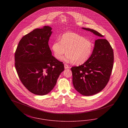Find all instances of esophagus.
I'll return each mask as SVG.
<instances>
[{"instance_id":"esophagus-1","label":"esophagus","mask_w":128,"mask_h":128,"mask_svg":"<svg viewBox=\"0 0 128 128\" xmlns=\"http://www.w3.org/2000/svg\"><path fill=\"white\" fill-rule=\"evenodd\" d=\"M64 68H65V69H67V68H69L70 67H69V66L68 65H67L66 64H64Z\"/></svg>"}]
</instances>
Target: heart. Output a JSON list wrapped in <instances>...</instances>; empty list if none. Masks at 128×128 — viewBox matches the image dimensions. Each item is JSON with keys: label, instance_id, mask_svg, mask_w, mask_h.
<instances>
[{"label": "heart", "instance_id": "b5f03b06", "mask_svg": "<svg viewBox=\"0 0 128 128\" xmlns=\"http://www.w3.org/2000/svg\"><path fill=\"white\" fill-rule=\"evenodd\" d=\"M94 48V44L90 40L72 32L63 34L60 38V41H56L52 45V50L56 58H60L66 51L67 54L63 60L71 61L75 65L82 64L87 61Z\"/></svg>", "mask_w": 128, "mask_h": 128}]
</instances>
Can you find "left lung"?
I'll return each mask as SVG.
<instances>
[{"mask_svg":"<svg viewBox=\"0 0 128 128\" xmlns=\"http://www.w3.org/2000/svg\"><path fill=\"white\" fill-rule=\"evenodd\" d=\"M100 38L95 41L94 47L89 60L78 67L71 68L72 83L81 94L90 96L101 91L108 84L113 67L114 53L108 41L96 30L82 28Z\"/></svg>","mask_w":128,"mask_h":128,"instance_id":"obj_1","label":"left lung"}]
</instances>
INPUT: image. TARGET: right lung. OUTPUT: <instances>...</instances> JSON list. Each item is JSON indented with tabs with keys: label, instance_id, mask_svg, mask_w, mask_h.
Masks as SVG:
<instances>
[{
	"label": "right lung",
	"instance_id": "right-lung-1",
	"mask_svg": "<svg viewBox=\"0 0 128 128\" xmlns=\"http://www.w3.org/2000/svg\"><path fill=\"white\" fill-rule=\"evenodd\" d=\"M48 26L36 29L23 37L15 53V66L22 84L36 95H46L55 87L64 64L52 55Z\"/></svg>",
	"mask_w": 128,
	"mask_h": 128
}]
</instances>
